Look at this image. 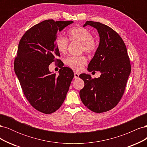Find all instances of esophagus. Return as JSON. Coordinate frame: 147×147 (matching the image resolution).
I'll list each match as a JSON object with an SVG mask.
<instances>
[{
  "label": "esophagus",
  "instance_id": "esophagus-1",
  "mask_svg": "<svg viewBox=\"0 0 147 147\" xmlns=\"http://www.w3.org/2000/svg\"><path fill=\"white\" fill-rule=\"evenodd\" d=\"M79 77V74L77 72H74V78H78Z\"/></svg>",
  "mask_w": 147,
  "mask_h": 147
}]
</instances>
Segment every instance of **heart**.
Here are the masks:
<instances>
[{"instance_id":"obj_1","label":"heart","mask_w":147,"mask_h":147,"mask_svg":"<svg viewBox=\"0 0 147 147\" xmlns=\"http://www.w3.org/2000/svg\"><path fill=\"white\" fill-rule=\"evenodd\" d=\"M69 40L81 43V51L88 54L94 53L97 45L94 40V37L90 30L83 28H75L71 29L68 32ZM56 48L60 53L66 52L68 47V40L63 36H58L55 40ZM87 63L86 58L84 56H69L65 60V64L75 70H80L84 65Z\"/></svg>"}]
</instances>
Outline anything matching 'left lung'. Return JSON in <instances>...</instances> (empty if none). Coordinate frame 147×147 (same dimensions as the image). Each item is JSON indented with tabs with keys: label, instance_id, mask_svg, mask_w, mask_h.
Wrapping results in <instances>:
<instances>
[{
	"label": "left lung",
	"instance_id": "left-lung-1",
	"mask_svg": "<svg viewBox=\"0 0 147 147\" xmlns=\"http://www.w3.org/2000/svg\"><path fill=\"white\" fill-rule=\"evenodd\" d=\"M88 25L96 28L100 37L88 70L99 71L101 75L94 79L90 75H80L84 82L80 96L87 108L102 113L114 108L121 99L131 74V64L126 47L118 33L99 22L88 21L83 27Z\"/></svg>",
	"mask_w": 147,
	"mask_h": 147
}]
</instances>
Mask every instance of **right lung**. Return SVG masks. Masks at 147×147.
Instances as JSON below:
<instances>
[{
	"mask_svg": "<svg viewBox=\"0 0 147 147\" xmlns=\"http://www.w3.org/2000/svg\"><path fill=\"white\" fill-rule=\"evenodd\" d=\"M73 23L45 20L26 31L19 42L15 74L30 104L43 113H52L62 105L74 77L69 67L60 69L57 76L48 68L53 62L61 63L55 44L57 32Z\"/></svg>",
	"mask_w": 147,
	"mask_h": 147,
	"instance_id": "right-lung-1",
	"label": "right lung"
}]
</instances>
